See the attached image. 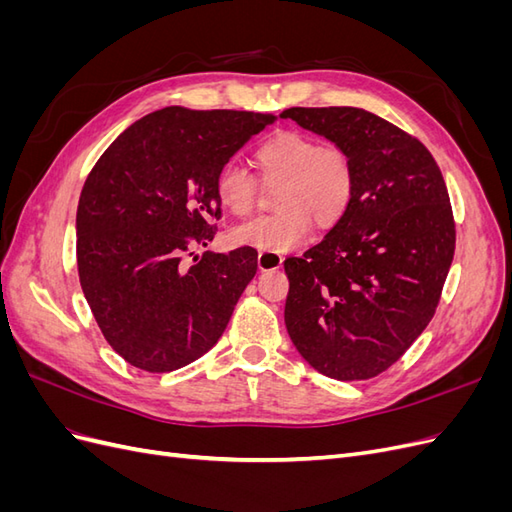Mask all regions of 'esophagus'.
<instances>
[{"mask_svg":"<svg viewBox=\"0 0 512 512\" xmlns=\"http://www.w3.org/2000/svg\"><path fill=\"white\" fill-rule=\"evenodd\" d=\"M284 262L282 254H271V252H260L258 254V269L260 271H275L280 269Z\"/></svg>","mask_w":512,"mask_h":512,"instance_id":"34e87169","label":"esophagus"}]
</instances>
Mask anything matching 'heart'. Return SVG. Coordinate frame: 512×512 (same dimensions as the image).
Wrapping results in <instances>:
<instances>
[{
    "mask_svg": "<svg viewBox=\"0 0 512 512\" xmlns=\"http://www.w3.org/2000/svg\"><path fill=\"white\" fill-rule=\"evenodd\" d=\"M254 162L262 179L280 181L277 211L232 228L235 245L271 254L290 252L309 237L312 222L329 230L352 207L356 164L344 147H322L301 132H277L256 147ZM215 194L230 213L247 215L256 203V179L241 166L228 164L215 181Z\"/></svg>",
    "mask_w": 512,
    "mask_h": 512,
    "instance_id": "obj_1",
    "label": "heart"
}]
</instances>
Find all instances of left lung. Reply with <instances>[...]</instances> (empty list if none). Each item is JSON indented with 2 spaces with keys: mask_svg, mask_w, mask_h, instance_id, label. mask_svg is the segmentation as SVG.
Here are the masks:
<instances>
[{
  "mask_svg": "<svg viewBox=\"0 0 512 512\" xmlns=\"http://www.w3.org/2000/svg\"><path fill=\"white\" fill-rule=\"evenodd\" d=\"M280 117L344 147L356 164L346 218L284 262L288 335L322 376L369 380L436 314L455 254L446 183L421 141L363 108L297 106Z\"/></svg>",
  "mask_w": 512,
  "mask_h": 512,
  "instance_id": "1",
  "label": "left lung"
}]
</instances>
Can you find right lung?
I'll list each match as a JSON object with an SVG mask.
<instances>
[{
	"label": "right lung",
	"instance_id": "1",
	"mask_svg": "<svg viewBox=\"0 0 512 512\" xmlns=\"http://www.w3.org/2000/svg\"><path fill=\"white\" fill-rule=\"evenodd\" d=\"M273 121L166 106L123 130L91 168L76 209L79 280L104 339L130 365L164 374L218 344L258 254L181 260L215 237L220 170Z\"/></svg>",
	"mask_w": 512,
	"mask_h": 512
}]
</instances>
